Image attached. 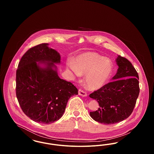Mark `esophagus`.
I'll list each match as a JSON object with an SVG mask.
<instances>
[{
	"mask_svg": "<svg viewBox=\"0 0 154 154\" xmlns=\"http://www.w3.org/2000/svg\"><path fill=\"white\" fill-rule=\"evenodd\" d=\"M79 95L81 96H83V97H85V96H87V93L85 91H84L83 90H82V89H79Z\"/></svg>",
	"mask_w": 154,
	"mask_h": 154,
	"instance_id": "obj_1",
	"label": "esophagus"
}]
</instances>
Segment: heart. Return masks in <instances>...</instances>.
Masks as SVG:
<instances>
[{
	"instance_id": "b5f03b06",
	"label": "heart",
	"mask_w": 154,
	"mask_h": 154,
	"mask_svg": "<svg viewBox=\"0 0 154 154\" xmlns=\"http://www.w3.org/2000/svg\"><path fill=\"white\" fill-rule=\"evenodd\" d=\"M67 66L77 75L85 74V82L88 88L92 90L105 85L114 70V65L110 58L94 52L81 54L74 61H68Z\"/></svg>"
}]
</instances>
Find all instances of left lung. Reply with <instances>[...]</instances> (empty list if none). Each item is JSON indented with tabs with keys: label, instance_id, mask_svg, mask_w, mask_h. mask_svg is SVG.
Here are the masks:
<instances>
[{
	"label": "left lung",
	"instance_id": "left-lung-1",
	"mask_svg": "<svg viewBox=\"0 0 154 154\" xmlns=\"http://www.w3.org/2000/svg\"><path fill=\"white\" fill-rule=\"evenodd\" d=\"M116 62L118 69L112 81L89 95L99 105L98 110L89 112L90 116L103 124L118 123L129 117L139 95V75L131 62L118 55Z\"/></svg>",
	"mask_w": 154,
	"mask_h": 154
}]
</instances>
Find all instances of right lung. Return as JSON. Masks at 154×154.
Instances as JSON below:
<instances>
[{"instance_id":"add662e5","label":"right lung","mask_w":154,"mask_h":154,"mask_svg":"<svg viewBox=\"0 0 154 154\" xmlns=\"http://www.w3.org/2000/svg\"><path fill=\"white\" fill-rule=\"evenodd\" d=\"M60 56L48 43L25 53L16 72V96L24 114L38 123L50 124L62 117L70 97L78 95L72 83L60 79L55 64Z\"/></svg>"}]
</instances>
